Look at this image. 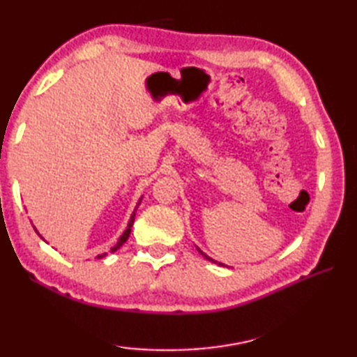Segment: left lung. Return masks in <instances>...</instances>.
Instances as JSON below:
<instances>
[{
	"label": "left lung",
	"mask_w": 357,
	"mask_h": 357,
	"mask_svg": "<svg viewBox=\"0 0 357 357\" xmlns=\"http://www.w3.org/2000/svg\"><path fill=\"white\" fill-rule=\"evenodd\" d=\"M198 252H200V253H202V255H203V257H204V258H206V259H209V261H214V259H213V258H209V257H208V255H204V253H203V252H202V250H200V249H198ZM219 264H222V263H219Z\"/></svg>",
	"instance_id": "8db88e82"
}]
</instances>
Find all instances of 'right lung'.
<instances>
[{"mask_svg": "<svg viewBox=\"0 0 357 357\" xmlns=\"http://www.w3.org/2000/svg\"><path fill=\"white\" fill-rule=\"evenodd\" d=\"M134 220H135V213H134V214H132V217H130V220H129V223H128V228H126V231L123 233V236H121V238H119V241H118V244L113 247V249H112V252H116V250L119 249V247H121V245H123V244L126 243V241H128V239H129V234H130V228H132V225H134ZM105 255H107V253H104V255H99L98 258H102V257H105Z\"/></svg>", "mask_w": 357, "mask_h": 357, "instance_id": "right-lung-1", "label": "right lung"}]
</instances>
